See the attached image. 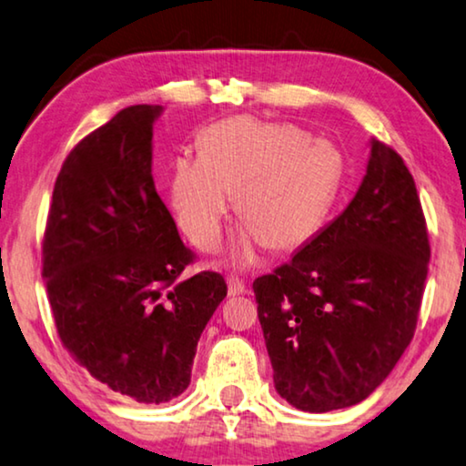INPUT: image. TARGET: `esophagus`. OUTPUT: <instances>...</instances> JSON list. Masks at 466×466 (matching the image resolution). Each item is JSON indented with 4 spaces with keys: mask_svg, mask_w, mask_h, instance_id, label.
<instances>
[{
    "mask_svg": "<svg viewBox=\"0 0 466 466\" xmlns=\"http://www.w3.org/2000/svg\"><path fill=\"white\" fill-rule=\"evenodd\" d=\"M245 291H247L245 280L238 279V277H228V296H230V298L242 296Z\"/></svg>",
    "mask_w": 466,
    "mask_h": 466,
    "instance_id": "esophagus-1",
    "label": "esophagus"
}]
</instances>
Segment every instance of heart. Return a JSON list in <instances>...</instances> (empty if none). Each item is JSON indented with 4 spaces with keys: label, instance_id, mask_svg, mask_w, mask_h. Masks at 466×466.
Instances as JSON below:
<instances>
[{
    "label": "heart",
    "instance_id": "heart-1",
    "mask_svg": "<svg viewBox=\"0 0 466 466\" xmlns=\"http://www.w3.org/2000/svg\"><path fill=\"white\" fill-rule=\"evenodd\" d=\"M344 179L336 146L314 141L289 122H261L238 116L215 122L198 137V158L179 156L170 175L177 221L205 251L219 245L232 198L251 234L240 261L261 240L287 253L306 245L329 215Z\"/></svg>",
    "mask_w": 466,
    "mask_h": 466
}]
</instances>
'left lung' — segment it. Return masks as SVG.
I'll list each match as a JSON object with an SVG mask.
<instances>
[{
    "label": "left lung",
    "mask_w": 466,
    "mask_h": 466,
    "mask_svg": "<svg viewBox=\"0 0 466 466\" xmlns=\"http://www.w3.org/2000/svg\"><path fill=\"white\" fill-rule=\"evenodd\" d=\"M429 258L414 177L395 149L371 141L344 213L253 280L279 395L314 414L370 397L414 338Z\"/></svg>",
    "instance_id": "1"
}]
</instances>
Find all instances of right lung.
Instances as JSON below:
<instances>
[{"label": "right lung", "instance_id": "add662e5", "mask_svg": "<svg viewBox=\"0 0 466 466\" xmlns=\"http://www.w3.org/2000/svg\"><path fill=\"white\" fill-rule=\"evenodd\" d=\"M160 105H130L84 137L56 177L42 277L61 344L114 392L165 403L192 378L200 333L228 285L181 279L196 255L156 192Z\"/></svg>", "mask_w": 466, "mask_h": 466}]
</instances>
